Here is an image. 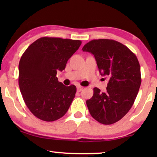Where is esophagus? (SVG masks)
<instances>
[{
	"instance_id": "34e87169",
	"label": "esophagus",
	"mask_w": 157,
	"mask_h": 157,
	"mask_svg": "<svg viewBox=\"0 0 157 157\" xmlns=\"http://www.w3.org/2000/svg\"><path fill=\"white\" fill-rule=\"evenodd\" d=\"M83 89V87L81 86H77V91L78 92L81 91Z\"/></svg>"
}]
</instances>
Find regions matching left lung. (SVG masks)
<instances>
[{
  "instance_id": "obj_1",
  "label": "left lung",
  "mask_w": 157,
  "mask_h": 157,
  "mask_svg": "<svg viewBox=\"0 0 157 157\" xmlns=\"http://www.w3.org/2000/svg\"><path fill=\"white\" fill-rule=\"evenodd\" d=\"M91 53L101 75L109 81L106 92L94 89L86 101L91 117L105 125L114 124L128 112L141 83V69L136 55L126 46L111 39L92 40L82 48Z\"/></svg>"
}]
</instances>
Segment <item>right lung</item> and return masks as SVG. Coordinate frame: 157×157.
Listing matches in <instances>:
<instances>
[{"instance_id": "right-lung-1", "label": "right lung", "mask_w": 157, "mask_h": 157, "mask_svg": "<svg viewBox=\"0 0 157 157\" xmlns=\"http://www.w3.org/2000/svg\"><path fill=\"white\" fill-rule=\"evenodd\" d=\"M80 40L42 37L28 47L19 62L18 83L25 104L38 119L53 121L63 117L76 87L58 81L59 71L78 50Z\"/></svg>"}]
</instances>
